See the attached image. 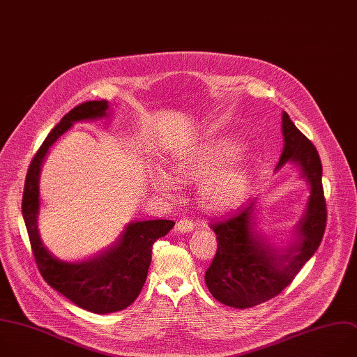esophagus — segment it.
<instances>
[{
	"label": "esophagus",
	"mask_w": 357,
	"mask_h": 357,
	"mask_svg": "<svg viewBox=\"0 0 357 357\" xmlns=\"http://www.w3.org/2000/svg\"><path fill=\"white\" fill-rule=\"evenodd\" d=\"M192 228H194V224L188 218H183V220L177 221V224H176V229L178 232H190Z\"/></svg>",
	"instance_id": "obj_1"
}]
</instances>
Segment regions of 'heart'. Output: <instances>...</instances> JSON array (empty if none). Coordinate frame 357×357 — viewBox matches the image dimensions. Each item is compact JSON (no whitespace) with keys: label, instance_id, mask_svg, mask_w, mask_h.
<instances>
[{"label":"heart","instance_id":"b5f03b06","mask_svg":"<svg viewBox=\"0 0 357 357\" xmlns=\"http://www.w3.org/2000/svg\"><path fill=\"white\" fill-rule=\"evenodd\" d=\"M170 170L173 176L163 169L153 173L152 181L158 192L173 198L177 194L174 178L190 181L198 177L199 199L215 209L232 205L245 192L250 177L248 158L231 137L208 139L174 155Z\"/></svg>","mask_w":357,"mask_h":357}]
</instances>
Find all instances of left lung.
<instances>
[{"instance_id": "obj_1", "label": "left lung", "mask_w": 357, "mask_h": 357, "mask_svg": "<svg viewBox=\"0 0 357 357\" xmlns=\"http://www.w3.org/2000/svg\"><path fill=\"white\" fill-rule=\"evenodd\" d=\"M281 125L284 148L275 170L287 162L297 165L310 184V198L296 225V238L286 249L274 248L256 231L255 198L211 220L218 248L205 271V282L213 298L232 308H250L278 296L317 252L325 232L326 202L319 155L286 111Z\"/></svg>"}]
</instances>
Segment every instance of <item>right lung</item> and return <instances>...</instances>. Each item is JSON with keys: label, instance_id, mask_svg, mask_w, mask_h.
<instances>
[{"label": "right lung", "instance_id": "right-lung-1", "mask_svg": "<svg viewBox=\"0 0 357 357\" xmlns=\"http://www.w3.org/2000/svg\"><path fill=\"white\" fill-rule=\"evenodd\" d=\"M108 108L107 100L87 101L60 119L29 165L22 195L24 221L45 281L77 307L102 315L125 310L137 298L146 281L153 243L174 227L169 220L130 222L112 246L83 261L60 260L43 246L38 231L42 163L50 146L73 123L105 118L109 114Z\"/></svg>", "mask_w": 357, "mask_h": 357}]
</instances>
